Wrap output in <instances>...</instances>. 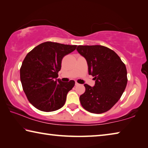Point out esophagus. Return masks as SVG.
Here are the masks:
<instances>
[{"label": "esophagus", "mask_w": 148, "mask_h": 148, "mask_svg": "<svg viewBox=\"0 0 148 148\" xmlns=\"http://www.w3.org/2000/svg\"><path fill=\"white\" fill-rule=\"evenodd\" d=\"M75 85H76V86H78V85H79V84H78V83H77V82H75Z\"/></svg>", "instance_id": "esophagus-1"}]
</instances>
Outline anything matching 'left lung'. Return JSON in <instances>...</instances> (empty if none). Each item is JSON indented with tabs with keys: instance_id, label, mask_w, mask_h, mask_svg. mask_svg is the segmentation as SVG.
Returning a JSON list of instances; mask_svg holds the SVG:
<instances>
[{
	"instance_id": "left-lung-1",
	"label": "left lung",
	"mask_w": 148,
	"mask_h": 148,
	"mask_svg": "<svg viewBox=\"0 0 148 148\" xmlns=\"http://www.w3.org/2000/svg\"><path fill=\"white\" fill-rule=\"evenodd\" d=\"M78 53L86 58L89 74L94 77V87L84 84L80 95L82 107L91 113L108 111L121 98L127 84L125 64L113 50L100 45L78 46Z\"/></svg>"
}]
</instances>
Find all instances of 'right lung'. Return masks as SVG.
<instances>
[{"label":"right lung","instance_id":"add662e5","mask_svg":"<svg viewBox=\"0 0 148 148\" xmlns=\"http://www.w3.org/2000/svg\"><path fill=\"white\" fill-rule=\"evenodd\" d=\"M76 45L53 42L39 44L29 52L20 69V79L28 101L39 110L53 112L64 106L75 82H63L58 77L63 57Z\"/></svg>","mask_w":148,"mask_h":148}]
</instances>
